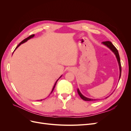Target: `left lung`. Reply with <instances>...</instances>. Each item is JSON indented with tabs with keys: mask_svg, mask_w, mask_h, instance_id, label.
<instances>
[{
	"mask_svg": "<svg viewBox=\"0 0 131 131\" xmlns=\"http://www.w3.org/2000/svg\"><path fill=\"white\" fill-rule=\"evenodd\" d=\"M103 43L104 45H106L107 47H108L109 48L112 50L113 52L115 53V56L117 58V61L118 63V65H119V68H120V77H119V79L121 77V62H120V56H119V54H118V52L117 50V49L114 46V45L113 43L109 41H103L102 42ZM78 93L79 94V96L81 97V98L82 100H83L84 101H96L97 100H93V99H90V98H86L85 96H83V95L80 93V91H79V89H78Z\"/></svg>",
	"mask_w": 131,
	"mask_h": 131,
	"instance_id": "left-lung-1",
	"label": "left lung"
}]
</instances>
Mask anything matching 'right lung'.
I'll list each match as a JSON object with an SVG mask.
<instances>
[{
	"instance_id": "right-lung-1",
	"label": "right lung",
	"mask_w": 131,
	"mask_h": 131,
	"mask_svg": "<svg viewBox=\"0 0 131 131\" xmlns=\"http://www.w3.org/2000/svg\"><path fill=\"white\" fill-rule=\"evenodd\" d=\"M33 37H34V34H32V35H30V36H29V37H28V38H26L25 39H24V40H22V41H21V42L20 43H19V44L18 45V46H17L16 47V49H15V50L17 48V47H18V46H19V45H21V44H22V43H24V42H26V41H27L28 40H29V39H30V38H33ZM15 50H14V51H15ZM61 77H62V76H61L60 77H59V78H61ZM58 80H57V81L56 82V83H55V84H54V86H53V89H52V91H51V93H52V92H53V90H54V87H55V86H56V83H57V81L58 80Z\"/></svg>"
}]
</instances>
